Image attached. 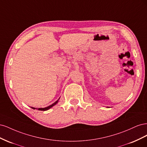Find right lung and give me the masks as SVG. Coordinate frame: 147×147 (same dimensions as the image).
Here are the masks:
<instances>
[{"instance_id": "1", "label": "right lung", "mask_w": 147, "mask_h": 147, "mask_svg": "<svg viewBox=\"0 0 147 147\" xmlns=\"http://www.w3.org/2000/svg\"><path fill=\"white\" fill-rule=\"evenodd\" d=\"M59 99H60V98H59ZM59 99L57 100H56V101L55 102V103H53V104H51V105H49L48 107H45V108H38V110H42V111H46V110H48V109H50V108H51L53 106L55 105L57 103V102H58ZM30 107L32 108V109H36L34 108V107Z\"/></svg>"}]
</instances>
